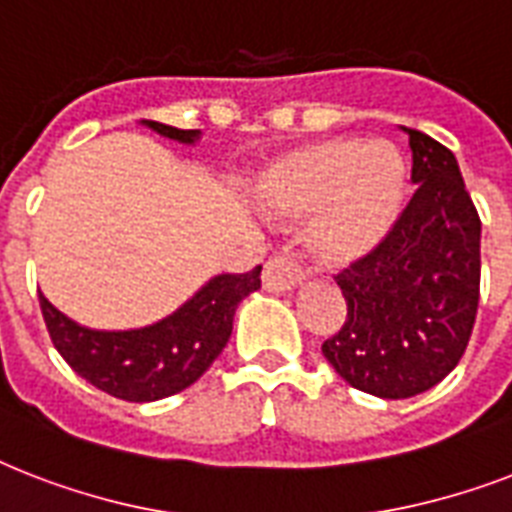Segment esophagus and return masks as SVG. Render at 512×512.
Listing matches in <instances>:
<instances>
[{
    "instance_id": "1",
    "label": "esophagus",
    "mask_w": 512,
    "mask_h": 512,
    "mask_svg": "<svg viewBox=\"0 0 512 512\" xmlns=\"http://www.w3.org/2000/svg\"><path fill=\"white\" fill-rule=\"evenodd\" d=\"M303 279H305L303 260L297 257V252H289V249L268 257V263H265L263 268L265 289H273V292H284V289L297 287Z\"/></svg>"
}]
</instances>
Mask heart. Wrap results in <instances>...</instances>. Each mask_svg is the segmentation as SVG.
<instances>
[{
	"instance_id": "1",
	"label": "heart",
	"mask_w": 512,
	"mask_h": 512,
	"mask_svg": "<svg viewBox=\"0 0 512 512\" xmlns=\"http://www.w3.org/2000/svg\"><path fill=\"white\" fill-rule=\"evenodd\" d=\"M406 164L388 143L319 140L281 159L263 196L279 215L313 217V247L327 263L366 255L404 207Z\"/></svg>"
}]
</instances>
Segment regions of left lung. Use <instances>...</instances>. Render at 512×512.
<instances>
[{
  "mask_svg": "<svg viewBox=\"0 0 512 512\" xmlns=\"http://www.w3.org/2000/svg\"><path fill=\"white\" fill-rule=\"evenodd\" d=\"M409 199L374 249L335 273L348 316L321 353L342 380L380 398H409L460 364L481 292V217L457 159L409 130Z\"/></svg>",
  "mask_w": 512,
  "mask_h": 512,
  "instance_id": "obj_1",
  "label": "left lung"
}]
</instances>
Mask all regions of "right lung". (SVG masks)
Here are the masks:
<instances>
[{"mask_svg": "<svg viewBox=\"0 0 512 512\" xmlns=\"http://www.w3.org/2000/svg\"><path fill=\"white\" fill-rule=\"evenodd\" d=\"M164 138L193 143L199 130H177L148 122ZM260 268L247 273H223L164 321L132 332H95L66 319L39 295L44 324L52 345L66 364L98 390L124 401H159L191 388L231 337L236 305L260 289Z\"/></svg>", "mask_w": 512, "mask_h": 512, "instance_id": "add662e5", "label": "right lung"}]
</instances>
